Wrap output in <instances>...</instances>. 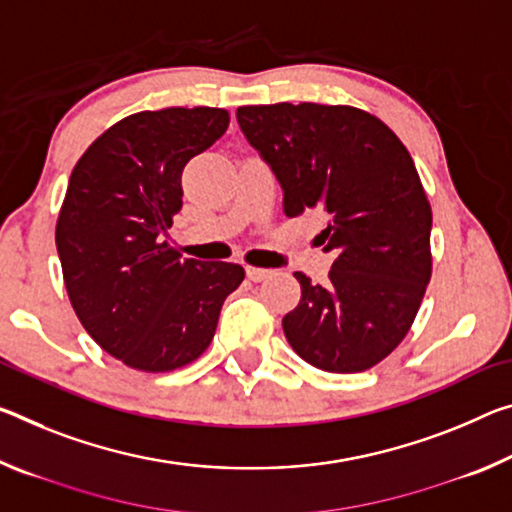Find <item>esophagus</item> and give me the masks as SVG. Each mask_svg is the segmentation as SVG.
Listing matches in <instances>:
<instances>
[{"instance_id": "esophagus-1", "label": "esophagus", "mask_w": 512, "mask_h": 512, "mask_svg": "<svg viewBox=\"0 0 512 512\" xmlns=\"http://www.w3.org/2000/svg\"><path fill=\"white\" fill-rule=\"evenodd\" d=\"M246 275H248V280H253V282H262V280L269 278L271 271H269V269H255V266H248V269H246Z\"/></svg>"}]
</instances>
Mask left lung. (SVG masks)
Segmentation results:
<instances>
[{
  "instance_id": "left-lung-1",
  "label": "left lung",
  "mask_w": 512,
  "mask_h": 512,
  "mask_svg": "<svg viewBox=\"0 0 512 512\" xmlns=\"http://www.w3.org/2000/svg\"><path fill=\"white\" fill-rule=\"evenodd\" d=\"M237 123L282 186L289 218L319 209L328 280L300 282L282 319L305 362L332 373L378 364L408 335L431 280L433 214L415 161L392 129L353 107H239Z\"/></svg>"
}]
</instances>
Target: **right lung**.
Instances as JSON below:
<instances>
[{
    "instance_id": "obj_1",
    "label": "right lung",
    "mask_w": 512,
    "mask_h": 512,
    "mask_svg": "<svg viewBox=\"0 0 512 512\" xmlns=\"http://www.w3.org/2000/svg\"><path fill=\"white\" fill-rule=\"evenodd\" d=\"M212 107L134 113L72 170L56 223L63 280L81 326L127 367L173 371L212 342L246 271L182 259L164 237L182 209V170L225 134Z\"/></svg>"
}]
</instances>
